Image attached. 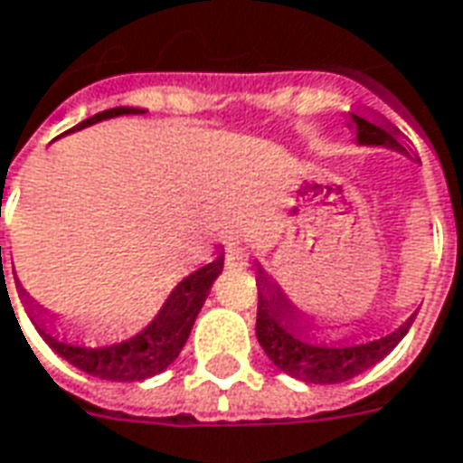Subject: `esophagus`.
Instances as JSON below:
<instances>
[{
    "mask_svg": "<svg viewBox=\"0 0 463 463\" xmlns=\"http://www.w3.org/2000/svg\"><path fill=\"white\" fill-rule=\"evenodd\" d=\"M225 263H228V268L248 265V253H245L242 248H235V250H231V253H228V258H225Z\"/></svg>",
    "mask_w": 463,
    "mask_h": 463,
    "instance_id": "1",
    "label": "esophagus"
}]
</instances>
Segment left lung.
<instances>
[{
    "label": "left lung",
    "instance_id": "1",
    "mask_svg": "<svg viewBox=\"0 0 463 463\" xmlns=\"http://www.w3.org/2000/svg\"><path fill=\"white\" fill-rule=\"evenodd\" d=\"M351 128L355 132L358 145H381L399 153H409L399 140V130H393L386 119L368 118L361 112H348ZM255 280H258V318H255V335L263 345L265 355L288 376L306 381V383H344L348 378L364 373L376 366L381 358L399 345V341L409 333L416 316L401 323L396 331L381 335L366 344H355V333L338 338V341H321L313 333V321L300 313L283 288L263 270V265L255 263Z\"/></svg>",
    "mask_w": 463,
    "mask_h": 463
}]
</instances>
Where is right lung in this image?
<instances>
[{
    "instance_id": "obj_1",
    "label": "right lung",
    "mask_w": 463,
    "mask_h": 463,
    "mask_svg": "<svg viewBox=\"0 0 463 463\" xmlns=\"http://www.w3.org/2000/svg\"><path fill=\"white\" fill-rule=\"evenodd\" d=\"M119 115H145V109H105V112H97L92 118H87L85 122H80L70 132L85 130V128L95 125V122L119 118ZM221 273L222 255H218L213 263L203 265L195 273L183 278L173 288V293L167 296L163 308L157 310V316L137 335L109 345H80L70 344L67 338H60L57 331H54V316H50L42 306H37L34 300L29 298V293L24 288L17 286V290L19 298H24L29 318H32L34 328L44 338V344L50 345L57 355H62L67 364H72L74 368L85 371L90 376L105 378V381H145V378L163 373L165 368L170 366L177 355H180L187 335L193 331V323H195L203 303L208 298L210 288H213L215 278L221 276Z\"/></svg>"
}]
</instances>
